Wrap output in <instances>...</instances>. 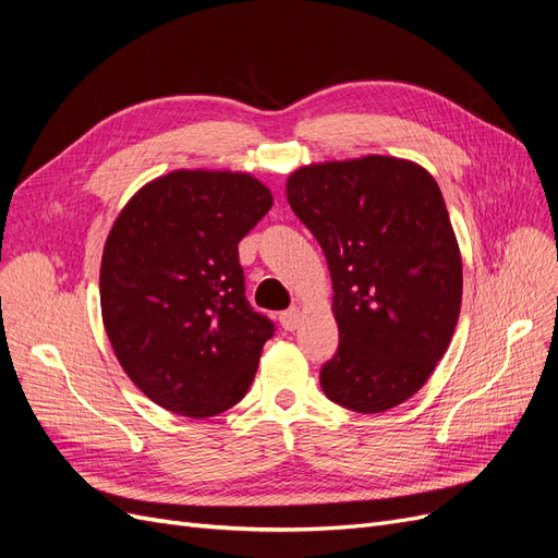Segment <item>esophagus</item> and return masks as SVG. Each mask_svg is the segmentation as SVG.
<instances>
[{
  "instance_id": "obj_1",
  "label": "esophagus",
  "mask_w": 558,
  "mask_h": 558,
  "mask_svg": "<svg viewBox=\"0 0 558 558\" xmlns=\"http://www.w3.org/2000/svg\"><path fill=\"white\" fill-rule=\"evenodd\" d=\"M279 324L283 326V330H295L298 324H300V310L298 307H291L279 314Z\"/></svg>"
}]
</instances>
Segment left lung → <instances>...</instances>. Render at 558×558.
I'll list each match as a JSON object with an SVG mask.
<instances>
[{
  "instance_id": "obj_1",
  "label": "left lung",
  "mask_w": 558,
  "mask_h": 558,
  "mask_svg": "<svg viewBox=\"0 0 558 558\" xmlns=\"http://www.w3.org/2000/svg\"><path fill=\"white\" fill-rule=\"evenodd\" d=\"M286 197L326 253L335 356L324 393L377 414L412 398L451 342L463 269L435 179L414 162L367 156L293 172Z\"/></svg>"
}]
</instances>
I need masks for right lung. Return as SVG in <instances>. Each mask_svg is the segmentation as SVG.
<instances>
[{
    "label": "right lung",
    "mask_w": 558,
    "mask_h": 558,
    "mask_svg": "<svg viewBox=\"0 0 558 558\" xmlns=\"http://www.w3.org/2000/svg\"><path fill=\"white\" fill-rule=\"evenodd\" d=\"M269 207L248 174L181 170L144 185L116 218L99 272L105 328L160 408L202 418L246 396L275 324L246 300L238 244Z\"/></svg>",
    "instance_id": "add662e5"
}]
</instances>
